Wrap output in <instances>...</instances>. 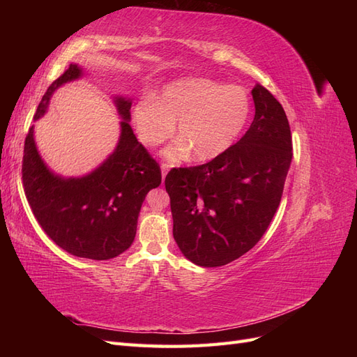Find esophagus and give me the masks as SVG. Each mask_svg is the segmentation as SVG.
Instances as JSON below:
<instances>
[{"label": "esophagus", "instance_id": "obj_1", "mask_svg": "<svg viewBox=\"0 0 357 357\" xmlns=\"http://www.w3.org/2000/svg\"><path fill=\"white\" fill-rule=\"evenodd\" d=\"M169 168H171V165H169V164H162V165H160V169H162V178H165V176H167V172L169 171Z\"/></svg>", "mask_w": 357, "mask_h": 357}]
</instances>
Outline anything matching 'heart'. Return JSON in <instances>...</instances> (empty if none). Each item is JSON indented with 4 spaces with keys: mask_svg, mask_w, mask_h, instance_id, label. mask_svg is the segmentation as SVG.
<instances>
[{
    "mask_svg": "<svg viewBox=\"0 0 357 357\" xmlns=\"http://www.w3.org/2000/svg\"><path fill=\"white\" fill-rule=\"evenodd\" d=\"M250 110V98L240 86L186 79L168 84L158 100L149 95L139 98L132 116L146 146L164 143L177 122L180 138L165 150V156L177 162L193 152V158L205 162L220 156L235 143Z\"/></svg>",
    "mask_w": 357,
    "mask_h": 357,
    "instance_id": "b5f03b06",
    "label": "heart"
}]
</instances>
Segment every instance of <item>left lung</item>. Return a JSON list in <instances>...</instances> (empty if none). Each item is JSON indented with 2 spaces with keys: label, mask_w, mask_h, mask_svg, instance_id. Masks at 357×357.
I'll return each mask as SVG.
<instances>
[{
  "label": "left lung",
  "mask_w": 357,
  "mask_h": 357,
  "mask_svg": "<svg viewBox=\"0 0 357 357\" xmlns=\"http://www.w3.org/2000/svg\"><path fill=\"white\" fill-rule=\"evenodd\" d=\"M255 119L238 143L198 167L165 177L172 235L190 262L222 266L253 248L282 201L291 162L287 116L273 93L256 84Z\"/></svg>",
  "instance_id": "obj_1"
}]
</instances>
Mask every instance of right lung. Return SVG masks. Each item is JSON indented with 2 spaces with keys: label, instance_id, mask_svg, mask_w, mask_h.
Listing matches in <instances>:
<instances>
[{
  "label": "right lung",
  "instance_id": "1",
  "mask_svg": "<svg viewBox=\"0 0 357 357\" xmlns=\"http://www.w3.org/2000/svg\"><path fill=\"white\" fill-rule=\"evenodd\" d=\"M83 70L71 63L43 96L34 121L45 116L52 93L63 83L80 79ZM123 121L114 152L83 177L63 178L52 172L38 155L34 126L25 138L22 180L37 222L49 238L77 256L107 261L131 247L142 204L150 189L160 185V168L137 137L131 121V100L116 96Z\"/></svg>",
  "mask_w": 357,
  "mask_h": 357
}]
</instances>
